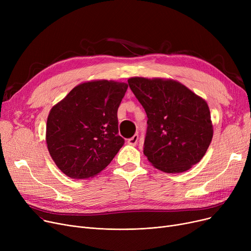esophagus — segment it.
I'll use <instances>...</instances> for the list:
<instances>
[{
    "instance_id": "1",
    "label": "esophagus",
    "mask_w": 251,
    "mask_h": 251,
    "mask_svg": "<svg viewBox=\"0 0 251 251\" xmlns=\"http://www.w3.org/2000/svg\"><path fill=\"white\" fill-rule=\"evenodd\" d=\"M137 141H138V135L135 134L134 136H132L131 138L128 139V144H130V146H136L137 144Z\"/></svg>"
}]
</instances>
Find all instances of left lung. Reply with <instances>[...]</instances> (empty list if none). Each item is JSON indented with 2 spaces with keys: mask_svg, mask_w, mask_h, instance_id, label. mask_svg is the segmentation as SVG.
I'll list each match as a JSON object with an SVG mask.
<instances>
[{
  "mask_svg": "<svg viewBox=\"0 0 251 251\" xmlns=\"http://www.w3.org/2000/svg\"><path fill=\"white\" fill-rule=\"evenodd\" d=\"M128 84L149 119L143 146L149 162L166 173L199 163L214 133L206 101L172 79L132 77Z\"/></svg>",
  "mask_w": 251,
  "mask_h": 251,
  "instance_id": "1",
  "label": "left lung"
}]
</instances>
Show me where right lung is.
I'll return each instance as SVG.
<instances>
[{
	"label": "right lung",
	"instance_id": "right-lung-1",
	"mask_svg": "<svg viewBox=\"0 0 251 251\" xmlns=\"http://www.w3.org/2000/svg\"><path fill=\"white\" fill-rule=\"evenodd\" d=\"M127 88V83L113 80L84 82L51 108L46 140L52 161L65 175L94 177L123 147L117 112Z\"/></svg>",
	"mask_w": 251,
	"mask_h": 251
}]
</instances>
